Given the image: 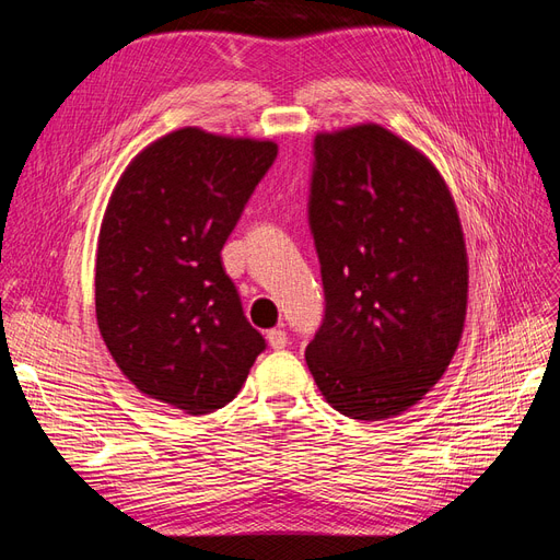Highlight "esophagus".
I'll return each instance as SVG.
<instances>
[{
  "label": "esophagus",
  "instance_id": "obj_1",
  "mask_svg": "<svg viewBox=\"0 0 560 560\" xmlns=\"http://www.w3.org/2000/svg\"><path fill=\"white\" fill-rule=\"evenodd\" d=\"M266 338H268V346L273 350H284L287 343H290V338H287V334L282 329H270L266 334Z\"/></svg>",
  "mask_w": 560,
  "mask_h": 560
}]
</instances>
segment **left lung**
I'll return each mask as SVG.
<instances>
[{
  "mask_svg": "<svg viewBox=\"0 0 560 560\" xmlns=\"http://www.w3.org/2000/svg\"><path fill=\"white\" fill-rule=\"evenodd\" d=\"M313 154L308 224L325 317L306 362L336 411L393 418L444 376L460 343V219L436 167L376 124L319 132Z\"/></svg>",
  "mask_w": 560,
  "mask_h": 560,
  "instance_id": "8db88e82",
  "label": "left lung"
}]
</instances>
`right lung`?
Returning <instances> with one entry per match:
<instances>
[{
  "mask_svg": "<svg viewBox=\"0 0 560 560\" xmlns=\"http://www.w3.org/2000/svg\"><path fill=\"white\" fill-rule=\"evenodd\" d=\"M276 156L268 140L175 130L132 159L100 226V334L140 393L189 416L229 404L266 350L222 247Z\"/></svg>",
  "mask_w": 560,
  "mask_h": 560,
  "instance_id": "right-lung-1",
  "label": "right lung"
}]
</instances>
